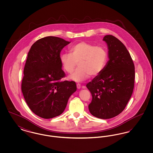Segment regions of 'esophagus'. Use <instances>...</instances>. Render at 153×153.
I'll return each instance as SVG.
<instances>
[{
    "instance_id": "34e87169",
    "label": "esophagus",
    "mask_w": 153,
    "mask_h": 153,
    "mask_svg": "<svg viewBox=\"0 0 153 153\" xmlns=\"http://www.w3.org/2000/svg\"><path fill=\"white\" fill-rule=\"evenodd\" d=\"M76 85H77V89H80V88H81V84H79V83H77V84H76Z\"/></svg>"
}]
</instances>
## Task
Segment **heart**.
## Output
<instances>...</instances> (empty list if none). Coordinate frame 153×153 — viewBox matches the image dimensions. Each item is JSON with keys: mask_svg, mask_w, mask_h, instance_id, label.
Masks as SVG:
<instances>
[{"mask_svg": "<svg viewBox=\"0 0 153 153\" xmlns=\"http://www.w3.org/2000/svg\"><path fill=\"white\" fill-rule=\"evenodd\" d=\"M70 53H64L60 60L67 73H72L76 66L79 68L70 76L71 80L81 82L89 77H95L102 73L107 65L108 54L105 47L81 42L73 45Z\"/></svg>", "mask_w": 153, "mask_h": 153, "instance_id": "obj_1", "label": "heart"}]
</instances>
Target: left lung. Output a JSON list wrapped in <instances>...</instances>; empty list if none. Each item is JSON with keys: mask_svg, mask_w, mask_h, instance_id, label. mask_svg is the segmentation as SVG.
Wrapping results in <instances>:
<instances>
[{"mask_svg": "<svg viewBox=\"0 0 153 153\" xmlns=\"http://www.w3.org/2000/svg\"><path fill=\"white\" fill-rule=\"evenodd\" d=\"M108 46L107 65L101 74L87 84L92 100L89 104L94 117L107 119L123 111L134 87L135 66L130 54L124 44L115 36L103 38Z\"/></svg>", "mask_w": 153, "mask_h": 153, "instance_id": "obj_1", "label": "left lung"}]
</instances>
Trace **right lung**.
Segmentation results:
<instances>
[{
    "mask_svg": "<svg viewBox=\"0 0 153 153\" xmlns=\"http://www.w3.org/2000/svg\"><path fill=\"white\" fill-rule=\"evenodd\" d=\"M64 39L41 38L30 50L23 71L22 92L30 109L44 119L61 115L70 96L76 91L74 81H63L60 53L70 44Z\"/></svg>",
    "mask_w": 153,
    "mask_h": 153,
    "instance_id": "obj_1",
    "label": "right lung"
}]
</instances>
